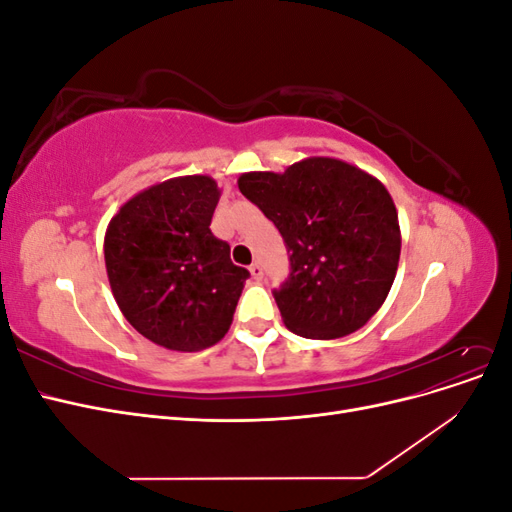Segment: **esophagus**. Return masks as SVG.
Wrapping results in <instances>:
<instances>
[{
    "mask_svg": "<svg viewBox=\"0 0 512 512\" xmlns=\"http://www.w3.org/2000/svg\"><path fill=\"white\" fill-rule=\"evenodd\" d=\"M250 273H252L254 280H262V265H260V262H252Z\"/></svg>",
    "mask_w": 512,
    "mask_h": 512,
    "instance_id": "34e87169",
    "label": "esophagus"
}]
</instances>
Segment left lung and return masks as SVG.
Masks as SVG:
<instances>
[{
	"instance_id": "obj_1",
	"label": "left lung",
	"mask_w": 512,
	"mask_h": 512,
	"mask_svg": "<svg viewBox=\"0 0 512 512\" xmlns=\"http://www.w3.org/2000/svg\"><path fill=\"white\" fill-rule=\"evenodd\" d=\"M241 194L280 230L288 282L273 292L286 327L337 339L365 327L389 294L401 252L397 209L382 181L337 158L239 177Z\"/></svg>"
}]
</instances>
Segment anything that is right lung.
<instances>
[{"label": "right lung", "instance_id": "right-lung-1", "mask_svg": "<svg viewBox=\"0 0 512 512\" xmlns=\"http://www.w3.org/2000/svg\"><path fill=\"white\" fill-rule=\"evenodd\" d=\"M220 194L209 175L166 179L108 222L104 262L113 297L132 327L162 348L218 344L250 277L209 228Z\"/></svg>", "mask_w": 512, "mask_h": 512}]
</instances>
